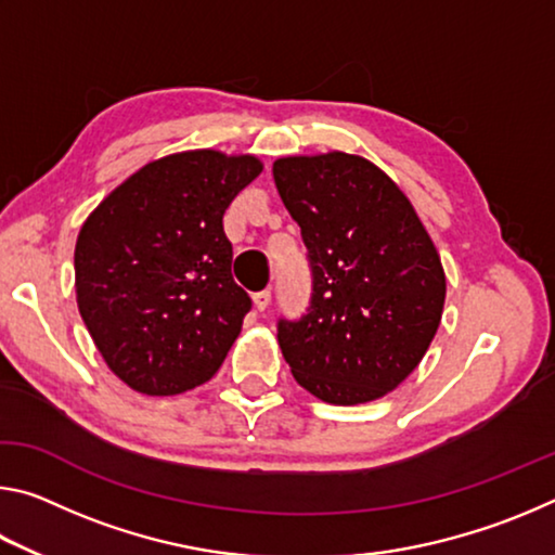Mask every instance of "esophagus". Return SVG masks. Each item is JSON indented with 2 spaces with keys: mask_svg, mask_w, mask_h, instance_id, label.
<instances>
[{
  "mask_svg": "<svg viewBox=\"0 0 555 555\" xmlns=\"http://www.w3.org/2000/svg\"><path fill=\"white\" fill-rule=\"evenodd\" d=\"M269 304H271L269 291H259V294H255V308H257L259 313H264L267 308H269Z\"/></svg>",
  "mask_w": 555,
  "mask_h": 555,
  "instance_id": "34e87169",
  "label": "esophagus"
}]
</instances>
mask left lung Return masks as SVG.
I'll return each mask as SVG.
<instances>
[{
    "mask_svg": "<svg viewBox=\"0 0 555 555\" xmlns=\"http://www.w3.org/2000/svg\"><path fill=\"white\" fill-rule=\"evenodd\" d=\"M274 183L313 269L308 313L279 321L284 360L325 403L382 399L418 367L440 325L436 244L401 188L364 156H281Z\"/></svg>",
    "mask_w": 555,
    "mask_h": 555,
    "instance_id": "obj_1",
    "label": "left lung"
}]
</instances>
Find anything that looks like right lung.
<instances>
[{
  "mask_svg": "<svg viewBox=\"0 0 555 555\" xmlns=\"http://www.w3.org/2000/svg\"><path fill=\"white\" fill-rule=\"evenodd\" d=\"M255 154L191 149L149 162L82 222L75 298L115 377L146 397L212 379L251 308L222 215L261 173Z\"/></svg>",
  "mask_w": 555,
  "mask_h": 555,
  "instance_id": "obj_1",
  "label": "right lung"
}]
</instances>
